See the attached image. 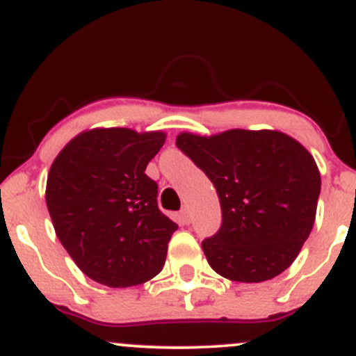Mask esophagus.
I'll use <instances>...</instances> for the list:
<instances>
[{"instance_id": "obj_1", "label": "esophagus", "mask_w": 356, "mask_h": 356, "mask_svg": "<svg viewBox=\"0 0 356 356\" xmlns=\"http://www.w3.org/2000/svg\"><path fill=\"white\" fill-rule=\"evenodd\" d=\"M179 217H181L183 223H186V225H188V223L191 222V213H190L188 207H183L181 211H179Z\"/></svg>"}]
</instances>
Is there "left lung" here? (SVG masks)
Wrapping results in <instances>:
<instances>
[{
	"label": "left lung",
	"instance_id": "8db88e82",
	"mask_svg": "<svg viewBox=\"0 0 356 356\" xmlns=\"http://www.w3.org/2000/svg\"><path fill=\"white\" fill-rule=\"evenodd\" d=\"M179 151L217 190L222 225L202 242L211 269L237 282H262L294 262L316 217L321 177L313 156L279 131L181 133Z\"/></svg>",
	"mask_w": 356,
	"mask_h": 356
}]
</instances>
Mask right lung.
Returning <instances> with one entry per match:
<instances>
[{
	"label": "right lung",
	"instance_id": "1",
	"mask_svg": "<svg viewBox=\"0 0 356 356\" xmlns=\"http://www.w3.org/2000/svg\"><path fill=\"white\" fill-rule=\"evenodd\" d=\"M165 139L161 131H86L50 168L45 198L58 241L99 284H143L165 266L178 225L158 209V185L145 173Z\"/></svg>",
	"mask_w": 356,
	"mask_h": 356
}]
</instances>
